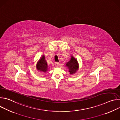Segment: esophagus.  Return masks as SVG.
Returning a JSON list of instances; mask_svg holds the SVG:
<instances>
[{"mask_svg": "<svg viewBox=\"0 0 120 120\" xmlns=\"http://www.w3.org/2000/svg\"><path fill=\"white\" fill-rule=\"evenodd\" d=\"M56 64V66H58L59 65V64H59V62H56V64Z\"/></svg>", "mask_w": 120, "mask_h": 120, "instance_id": "obj_1", "label": "esophagus"}]
</instances>
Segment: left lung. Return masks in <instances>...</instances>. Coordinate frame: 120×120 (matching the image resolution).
Segmentation results:
<instances>
[{
  "label": "left lung",
  "instance_id": "1",
  "mask_svg": "<svg viewBox=\"0 0 120 120\" xmlns=\"http://www.w3.org/2000/svg\"><path fill=\"white\" fill-rule=\"evenodd\" d=\"M65 66L68 68V70H69V72L70 75L75 74L78 70L79 68V64L77 60L73 56H71L70 60L65 64Z\"/></svg>",
  "mask_w": 120,
  "mask_h": 120
}]
</instances>
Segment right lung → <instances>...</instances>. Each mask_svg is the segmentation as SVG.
I'll return each instance as SVG.
<instances>
[{
  "mask_svg": "<svg viewBox=\"0 0 120 120\" xmlns=\"http://www.w3.org/2000/svg\"><path fill=\"white\" fill-rule=\"evenodd\" d=\"M37 68L38 70H39L43 72H46L47 70L49 69L47 63L45 60V56L43 55L40 58L37 64Z\"/></svg>",
  "mask_w": 120,
  "mask_h": 120,
  "instance_id": "right-lung-1",
  "label": "right lung"
}]
</instances>
